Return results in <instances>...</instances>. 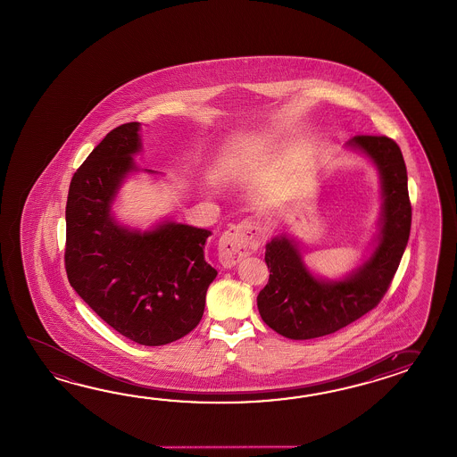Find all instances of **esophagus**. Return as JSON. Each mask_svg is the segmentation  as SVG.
<instances>
[{
	"label": "esophagus",
	"instance_id": "1",
	"mask_svg": "<svg viewBox=\"0 0 457 457\" xmlns=\"http://www.w3.org/2000/svg\"><path fill=\"white\" fill-rule=\"evenodd\" d=\"M262 243L261 229L251 220H244L241 223L233 224L229 229L224 231L220 244V262L224 267H233L243 257L255 251Z\"/></svg>",
	"mask_w": 457,
	"mask_h": 457
}]
</instances>
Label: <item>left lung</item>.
<instances>
[{"label": "left lung", "instance_id": "8db88e82", "mask_svg": "<svg viewBox=\"0 0 457 457\" xmlns=\"http://www.w3.org/2000/svg\"><path fill=\"white\" fill-rule=\"evenodd\" d=\"M349 147L376 163L382 180V218L374 253L341 280H323L303 264L285 234L265 245L269 282L257 296L265 325L288 339L333 335L374 310L394 280L411 228V204L402 151L386 136H354Z\"/></svg>", "mask_w": 457, "mask_h": 457}]
</instances>
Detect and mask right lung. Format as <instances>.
Returning a JSON list of instances; mask_svg holds the SVG:
<instances>
[{"label":"right lung","mask_w":457,"mask_h":457,"mask_svg":"<svg viewBox=\"0 0 457 457\" xmlns=\"http://www.w3.org/2000/svg\"><path fill=\"white\" fill-rule=\"evenodd\" d=\"M139 151V122H126L73 173L65 270L73 290L112 329L137 345H162L200 323L218 272L204 261L208 229L165 221L141 233L114 221L112 200L137 170L132 155Z\"/></svg>","instance_id":"add662e5"}]
</instances>
